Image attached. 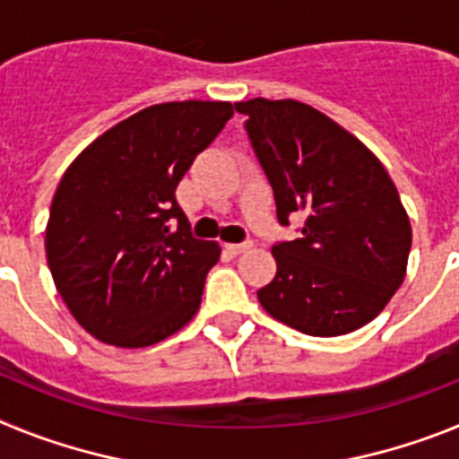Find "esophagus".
I'll return each instance as SVG.
<instances>
[{
	"label": "esophagus",
	"instance_id": "obj_1",
	"mask_svg": "<svg viewBox=\"0 0 459 459\" xmlns=\"http://www.w3.org/2000/svg\"><path fill=\"white\" fill-rule=\"evenodd\" d=\"M253 248V243L250 241H246V243H227L225 246V250L230 255H241V253H246V250H250Z\"/></svg>",
	"mask_w": 459,
	"mask_h": 459
}]
</instances>
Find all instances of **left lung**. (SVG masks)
<instances>
[{"instance_id": "1", "label": "left lung", "mask_w": 459, "mask_h": 459, "mask_svg": "<svg viewBox=\"0 0 459 459\" xmlns=\"http://www.w3.org/2000/svg\"><path fill=\"white\" fill-rule=\"evenodd\" d=\"M273 188L280 225L275 278L257 291L271 317L317 338L351 333L379 315L407 273L411 225L379 158L342 126L299 100L234 105Z\"/></svg>"}]
</instances>
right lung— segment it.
Instances as JSON below:
<instances>
[{"instance_id": "obj_1", "label": "right lung", "mask_w": 459, "mask_h": 459, "mask_svg": "<svg viewBox=\"0 0 459 459\" xmlns=\"http://www.w3.org/2000/svg\"><path fill=\"white\" fill-rule=\"evenodd\" d=\"M234 105L174 100L128 117L80 153L52 197L46 255L80 326L115 347H149L202 303L221 246L190 234L177 186Z\"/></svg>"}]
</instances>
